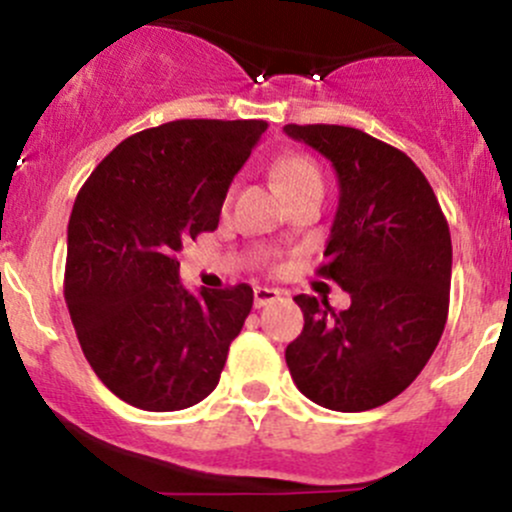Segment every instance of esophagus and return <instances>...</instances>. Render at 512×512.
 Returning <instances> with one entry per match:
<instances>
[{
  "instance_id": "34e87169",
  "label": "esophagus",
  "mask_w": 512,
  "mask_h": 512,
  "mask_svg": "<svg viewBox=\"0 0 512 512\" xmlns=\"http://www.w3.org/2000/svg\"><path fill=\"white\" fill-rule=\"evenodd\" d=\"M280 299H282V294L277 292V289H272V287H255V307L257 309L267 307V304L280 302Z\"/></svg>"
}]
</instances>
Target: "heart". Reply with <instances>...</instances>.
<instances>
[{
    "label": "heart",
    "instance_id": "1",
    "mask_svg": "<svg viewBox=\"0 0 512 512\" xmlns=\"http://www.w3.org/2000/svg\"><path fill=\"white\" fill-rule=\"evenodd\" d=\"M275 173L277 185L282 188V193H289V190L299 188V185L314 183V180H322V173L314 165L312 158L302 156V153H287L275 163L272 168Z\"/></svg>",
    "mask_w": 512,
    "mask_h": 512
}]
</instances>
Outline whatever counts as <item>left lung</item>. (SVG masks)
Instances as JSON below:
<instances>
[{"label":"left lung","instance_id":"1","mask_svg":"<svg viewBox=\"0 0 512 512\" xmlns=\"http://www.w3.org/2000/svg\"><path fill=\"white\" fill-rule=\"evenodd\" d=\"M285 133L332 160L339 208L317 275L352 294L334 312L297 294L304 329L285 359L297 389L332 411H369L396 399L431 359L448 317L451 232L433 188L399 148L349 126Z\"/></svg>","mask_w":512,"mask_h":512}]
</instances>
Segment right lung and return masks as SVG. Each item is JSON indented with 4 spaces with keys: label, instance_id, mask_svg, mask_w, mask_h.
<instances>
[{
    "label": "right lung",
    "instance_id": "add662e5",
    "mask_svg": "<svg viewBox=\"0 0 512 512\" xmlns=\"http://www.w3.org/2000/svg\"><path fill=\"white\" fill-rule=\"evenodd\" d=\"M265 121L183 118L118 143L76 195L64 297L84 356L121 401L180 411L218 386L252 287L188 292L178 252L213 232Z\"/></svg>",
    "mask_w": 512,
    "mask_h": 512
}]
</instances>
